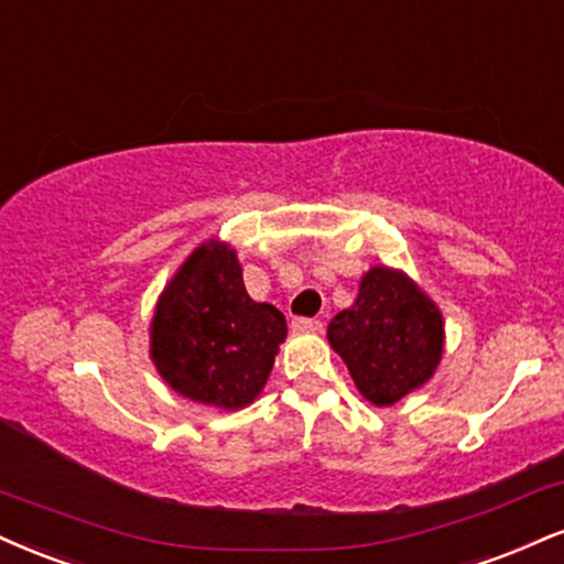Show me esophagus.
I'll list each match as a JSON object with an SVG mask.
<instances>
[{
  "instance_id": "34e87169",
  "label": "esophagus",
  "mask_w": 564,
  "mask_h": 564,
  "mask_svg": "<svg viewBox=\"0 0 564 564\" xmlns=\"http://www.w3.org/2000/svg\"><path fill=\"white\" fill-rule=\"evenodd\" d=\"M291 325H294V330H307V334H317V330H323V323L315 321V317H296Z\"/></svg>"
}]
</instances>
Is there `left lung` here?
<instances>
[{
    "instance_id": "left-lung-1",
    "label": "left lung",
    "mask_w": 564,
    "mask_h": 564,
    "mask_svg": "<svg viewBox=\"0 0 564 564\" xmlns=\"http://www.w3.org/2000/svg\"><path fill=\"white\" fill-rule=\"evenodd\" d=\"M444 315L404 270L372 264L357 300L328 325V344L349 368L357 391L391 406L423 389L444 355Z\"/></svg>"
}]
</instances>
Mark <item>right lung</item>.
I'll return each mask as SVG.
<instances>
[{
  "label": "right lung",
  "instance_id": "obj_1",
  "mask_svg": "<svg viewBox=\"0 0 564 564\" xmlns=\"http://www.w3.org/2000/svg\"><path fill=\"white\" fill-rule=\"evenodd\" d=\"M286 317L243 289L236 249L207 239L162 289L149 323V357L175 393L217 410L260 397L286 341Z\"/></svg>",
  "mask_w": 564,
  "mask_h": 564
}]
</instances>
